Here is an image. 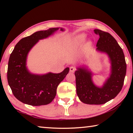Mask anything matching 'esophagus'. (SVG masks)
I'll use <instances>...</instances> for the list:
<instances>
[{"label": "esophagus", "instance_id": "esophagus-1", "mask_svg": "<svg viewBox=\"0 0 133 133\" xmlns=\"http://www.w3.org/2000/svg\"><path fill=\"white\" fill-rule=\"evenodd\" d=\"M75 70H76V69L75 68V67L71 66L70 67V71L71 73H74L75 71Z\"/></svg>", "mask_w": 133, "mask_h": 133}]
</instances>
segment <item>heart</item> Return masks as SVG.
<instances>
[{
  "label": "heart",
  "mask_w": 133,
  "mask_h": 133,
  "mask_svg": "<svg viewBox=\"0 0 133 133\" xmlns=\"http://www.w3.org/2000/svg\"><path fill=\"white\" fill-rule=\"evenodd\" d=\"M87 37V35L84 33H80L77 35H76L75 37H73L70 40V42L73 44L76 45V46H78L81 44H82L83 42H84Z\"/></svg>",
  "instance_id": "heart-1"
}]
</instances>
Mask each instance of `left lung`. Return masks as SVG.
<instances>
[{
    "mask_svg": "<svg viewBox=\"0 0 133 133\" xmlns=\"http://www.w3.org/2000/svg\"><path fill=\"white\" fill-rule=\"evenodd\" d=\"M99 35L96 50L105 53L110 63L109 76L101 86L93 80V73L88 66L76 67L75 71L76 92L81 102L87 104H103L112 100L120 93L126 74L124 55L116 40L109 33L94 29Z\"/></svg>",
    "mask_w": 133,
    "mask_h": 133,
    "instance_id": "8db88e82",
    "label": "left lung"
}]
</instances>
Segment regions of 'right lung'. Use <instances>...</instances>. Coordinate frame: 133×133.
<instances>
[{"mask_svg": "<svg viewBox=\"0 0 133 133\" xmlns=\"http://www.w3.org/2000/svg\"><path fill=\"white\" fill-rule=\"evenodd\" d=\"M59 29L53 28L36 31L16 44L9 60L8 81L13 95L20 102L33 106L49 104L55 97L58 84L69 73V68L66 67L59 73L35 74L27 66L31 49L40 40L52 36ZM60 30L65 29L60 28Z\"/></svg>", "mask_w": 133, "mask_h": 133, "instance_id": "1", "label": "right lung"}]
</instances>
